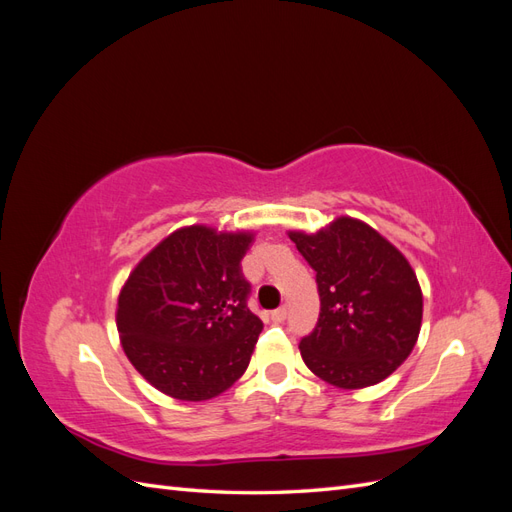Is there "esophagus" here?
Instances as JSON below:
<instances>
[{
	"mask_svg": "<svg viewBox=\"0 0 512 512\" xmlns=\"http://www.w3.org/2000/svg\"><path fill=\"white\" fill-rule=\"evenodd\" d=\"M286 314H288L286 307H277V309H273V312H271V320H273L275 324H280V322L286 320Z\"/></svg>",
	"mask_w": 512,
	"mask_h": 512,
	"instance_id": "obj_1",
	"label": "esophagus"
}]
</instances>
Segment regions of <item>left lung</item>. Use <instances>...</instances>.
I'll return each mask as SVG.
<instances>
[{
    "label": "left lung",
    "mask_w": 512,
    "mask_h": 512,
    "mask_svg": "<svg viewBox=\"0 0 512 512\" xmlns=\"http://www.w3.org/2000/svg\"><path fill=\"white\" fill-rule=\"evenodd\" d=\"M288 237L316 271L320 294L316 327L299 344L305 365L339 389L389 378L408 359L423 320V292L410 262L352 218Z\"/></svg>",
    "instance_id": "1"
}]
</instances>
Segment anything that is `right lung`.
Returning <instances> with one entry per match:
<instances>
[{"instance_id":"right-lung-1","label":"right lung","mask_w":512,"mask_h":512,"mask_svg":"<svg viewBox=\"0 0 512 512\" xmlns=\"http://www.w3.org/2000/svg\"><path fill=\"white\" fill-rule=\"evenodd\" d=\"M252 239V232L179 228L130 273L119 292L117 331L130 363L158 391L205 401L250 365L262 331L241 271Z\"/></svg>"}]
</instances>
